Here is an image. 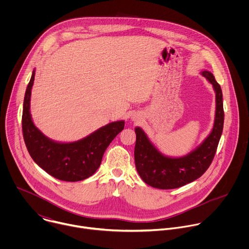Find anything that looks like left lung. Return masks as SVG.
I'll return each instance as SVG.
<instances>
[{
	"mask_svg": "<svg viewBox=\"0 0 249 249\" xmlns=\"http://www.w3.org/2000/svg\"><path fill=\"white\" fill-rule=\"evenodd\" d=\"M201 75L213 86L216 93L215 121L211 133L189 154L172 158L162 155L140 127L135 128V164L141 178L148 185L159 189H174L190 183L208 169L215 157L224 127L223 92L214 75L203 71Z\"/></svg>",
	"mask_w": 249,
	"mask_h": 249,
	"instance_id": "obj_1",
	"label": "left lung"
}]
</instances>
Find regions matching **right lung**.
Instances as JSON below:
<instances>
[{"label": "right lung", "instance_id": "1", "mask_svg": "<svg viewBox=\"0 0 249 249\" xmlns=\"http://www.w3.org/2000/svg\"><path fill=\"white\" fill-rule=\"evenodd\" d=\"M34 76L35 70L25 90L21 120L24 143L30 157L43 170L59 180L76 182L89 178L99 167L105 150L124 129L125 122L120 120L108 123L71 143L49 139L34 125L30 114Z\"/></svg>", "mask_w": 249, "mask_h": 249}]
</instances>
